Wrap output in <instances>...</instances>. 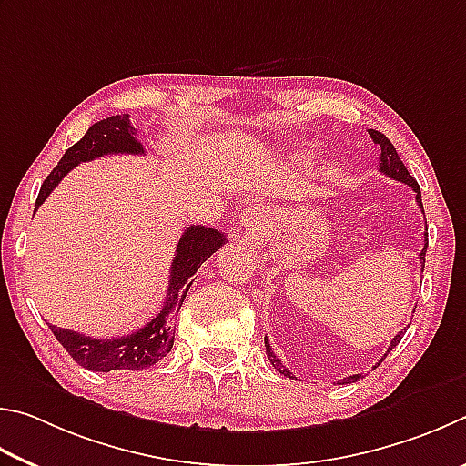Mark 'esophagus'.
<instances>
[{"mask_svg": "<svg viewBox=\"0 0 466 466\" xmlns=\"http://www.w3.org/2000/svg\"><path fill=\"white\" fill-rule=\"evenodd\" d=\"M239 225L246 228V231L256 233L266 225V217L259 207H246L239 212Z\"/></svg>", "mask_w": 466, "mask_h": 466, "instance_id": "esophagus-1", "label": "esophagus"}]
</instances>
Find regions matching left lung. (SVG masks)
I'll list each match as a JSON object with an SVG mask.
<instances>
[{"label": "left lung", "mask_w": 466, "mask_h": 466, "mask_svg": "<svg viewBox=\"0 0 466 466\" xmlns=\"http://www.w3.org/2000/svg\"><path fill=\"white\" fill-rule=\"evenodd\" d=\"M369 135H370L372 141L380 147V155H379V169H380L382 174H385V176L397 179V182H403V184H407V186H411L413 190H415V200H418L420 208H421V212H423L420 184L415 182V177L410 174V171H407L405 163H403L401 159H399V155H397V151H395L393 143H390L385 135L379 133V130H374V128H370V130H369ZM426 249H428V235H426V243H423V249L420 251L421 272H423V266H426ZM413 313H415V309H413ZM403 336H405V329L399 331L397 336H395L393 339H390V344H389V350H387V352H390V350H393V348L399 344V341H401V338H403ZM264 344H266L268 360L272 362L274 369L279 370L280 374H284V377H289V379H297L295 374H292V372L287 369V366H282V362L279 360V358H276L274 350H272V346H270V341H268V336L264 338ZM385 356H387V354H385ZM380 362H382V358H380ZM380 362H379V364H380ZM358 379H362V374H352V377H348V379H344V380H339V385H344V382H356Z\"/></svg>", "instance_id": "1"}]
</instances>
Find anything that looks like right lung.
I'll list each match as a JSON object with an SVG mask.
<instances>
[{"label":"right lung","instance_id":"right-lung-1","mask_svg":"<svg viewBox=\"0 0 466 466\" xmlns=\"http://www.w3.org/2000/svg\"><path fill=\"white\" fill-rule=\"evenodd\" d=\"M110 153H145L143 145L137 141L128 114H116V116L96 122L81 137V141L65 151L61 161L56 163V167L40 186L35 210L81 161H92ZM225 241L227 238L217 228L200 225L187 227L177 241L176 258L171 262L169 287L163 309L145 328L128 333V336L96 339L84 336V333L55 328V325H48V328H51L55 338L67 350L73 360L87 370L110 372L147 369V366L159 362L163 356L171 352V348H174V321L187 290L192 287V276Z\"/></svg>","mask_w":466,"mask_h":466}]
</instances>
